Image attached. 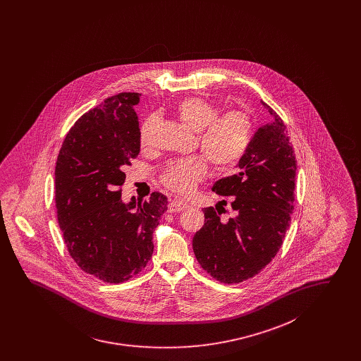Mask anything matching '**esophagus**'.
I'll return each instance as SVG.
<instances>
[{"instance_id":"esophagus-1","label":"esophagus","mask_w":361,"mask_h":361,"mask_svg":"<svg viewBox=\"0 0 361 361\" xmlns=\"http://www.w3.org/2000/svg\"><path fill=\"white\" fill-rule=\"evenodd\" d=\"M189 205L186 204L185 201H183V200H173L171 204H169V207H168V210L171 212V213H175V212H181V210H184V209L188 208Z\"/></svg>"}]
</instances>
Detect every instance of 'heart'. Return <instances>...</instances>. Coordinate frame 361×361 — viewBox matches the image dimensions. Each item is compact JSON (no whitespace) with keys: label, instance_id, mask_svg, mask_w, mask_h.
Instances as JSON below:
<instances>
[{"label":"heart","instance_id":"heart-1","mask_svg":"<svg viewBox=\"0 0 361 361\" xmlns=\"http://www.w3.org/2000/svg\"><path fill=\"white\" fill-rule=\"evenodd\" d=\"M176 114L189 128L198 131L201 152L216 168L235 164L246 153L252 137V119L246 109H233L219 114L213 102L201 97H188L176 104ZM154 118L148 116L139 128V144L147 149L151 144ZM208 173L204 156L173 160L160 173L163 185L178 195H189Z\"/></svg>","mask_w":361,"mask_h":361}]
</instances>
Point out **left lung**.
I'll use <instances>...</instances> for the list:
<instances>
[{
    "label": "left lung",
    "mask_w": 361,
    "mask_h": 361,
    "mask_svg": "<svg viewBox=\"0 0 361 361\" xmlns=\"http://www.w3.org/2000/svg\"><path fill=\"white\" fill-rule=\"evenodd\" d=\"M262 104L273 121L255 132L240 157L238 173L221 178L212 188L219 196H231L233 216L221 219L219 205L205 208V224L193 237L197 261L222 283L250 279L273 261L294 210V148L281 116Z\"/></svg>",
    "instance_id": "obj_1"
}]
</instances>
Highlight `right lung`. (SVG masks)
Wrapping results in <instances>:
<instances>
[{
    "label": "right lung",
    "mask_w": 361,
    "mask_h": 361,
    "mask_svg": "<svg viewBox=\"0 0 361 361\" xmlns=\"http://www.w3.org/2000/svg\"><path fill=\"white\" fill-rule=\"evenodd\" d=\"M139 92H121L82 115L66 135L55 165V207L71 258L107 283H121L152 258L153 231L166 197L121 200L124 168L140 152L133 106Z\"/></svg>",
    "instance_id": "right-lung-1"
}]
</instances>
